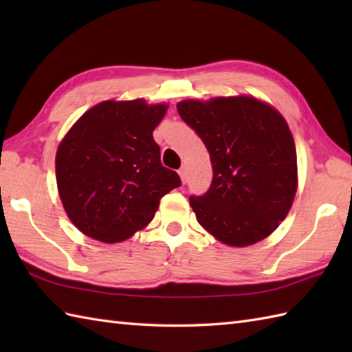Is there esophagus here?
<instances>
[{"mask_svg":"<svg viewBox=\"0 0 352 352\" xmlns=\"http://www.w3.org/2000/svg\"><path fill=\"white\" fill-rule=\"evenodd\" d=\"M178 174H180V177H182V182H183V183L188 182V169H186L184 166H183V168H180V170H178Z\"/></svg>","mask_w":352,"mask_h":352,"instance_id":"1","label":"esophagus"}]
</instances>
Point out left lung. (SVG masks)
<instances>
[{"label":"left lung","mask_w":352,"mask_h":352,"mask_svg":"<svg viewBox=\"0 0 352 352\" xmlns=\"http://www.w3.org/2000/svg\"><path fill=\"white\" fill-rule=\"evenodd\" d=\"M177 110L204 142L213 168L210 189L189 198L197 221L230 246L263 241L296 193V149L286 119L245 95L186 100Z\"/></svg>","instance_id":"obj_1"}]
</instances>
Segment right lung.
Returning <instances> with one entry per match:
<instances>
[{
  "instance_id": "obj_1",
  "label": "right lung",
  "mask_w": 352,
  "mask_h": 352,
  "mask_svg": "<svg viewBox=\"0 0 352 352\" xmlns=\"http://www.w3.org/2000/svg\"><path fill=\"white\" fill-rule=\"evenodd\" d=\"M166 104L102 101L66 133L56 154L57 189L81 233L116 243L153 221L162 197L182 186L160 162L153 131Z\"/></svg>"
}]
</instances>
